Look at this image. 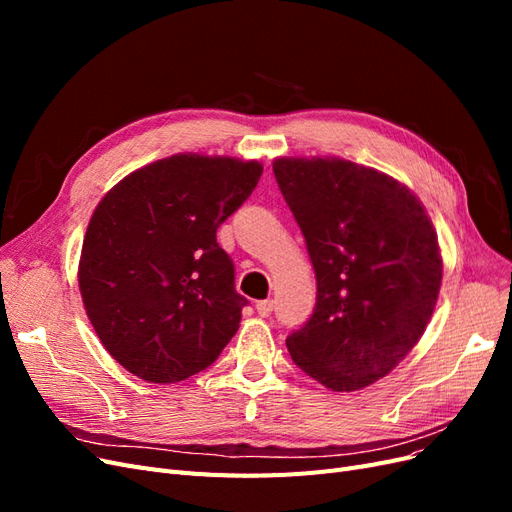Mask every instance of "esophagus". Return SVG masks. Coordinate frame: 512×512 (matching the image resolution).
<instances>
[{"instance_id": "1", "label": "esophagus", "mask_w": 512, "mask_h": 512, "mask_svg": "<svg viewBox=\"0 0 512 512\" xmlns=\"http://www.w3.org/2000/svg\"><path fill=\"white\" fill-rule=\"evenodd\" d=\"M256 312H258L262 318L271 316V312H273V301H271V299H267V301H258V303H256Z\"/></svg>"}]
</instances>
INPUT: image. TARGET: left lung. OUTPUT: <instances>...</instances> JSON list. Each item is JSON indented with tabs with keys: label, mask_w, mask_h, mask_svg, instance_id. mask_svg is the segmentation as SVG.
<instances>
[{
	"label": "left lung",
	"mask_w": 512,
	"mask_h": 512,
	"mask_svg": "<svg viewBox=\"0 0 512 512\" xmlns=\"http://www.w3.org/2000/svg\"><path fill=\"white\" fill-rule=\"evenodd\" d=\"M277 185L316 271V307L288 335L292 361L337 393L397 367L442 284L438 235L404 183L339 158H277Z\"/></svg>",
	"instance_id": "left-lung-1"
}]
</instances>
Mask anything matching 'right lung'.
<instances>
[{
  "label": "right lung",
  "instance_id": "right-lung-1",
  "mask_svg": "<svg viewBox=\"0 0 512 512\" xmlns=\"http://www.w3.org/2000/svg\"><path fill=\"white\" fill-rule=\"evenodd\" d=\"M262 164L179 153L121 179L91 215L79 262L85 312L130 374L173 384L207 369L247 301L215 232Z\"/></svg>",
  "mask_w": 512,
  "mask_h": 512
}]
</instances>
